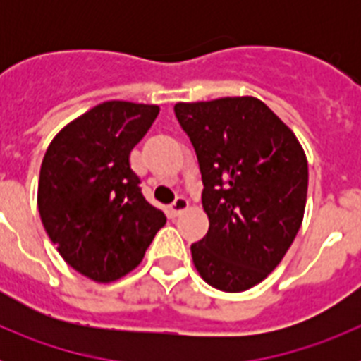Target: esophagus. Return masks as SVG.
<instances>
[{"label": "esophagus", "mask_w": 361, "mask_h": 361, "mask_svg": "<svg viewBox=\"0 0 361 361\" xmlns=\"http://www.w3.org/2000/svg\"><path fill=\"white\" fill-rule=\"evenodd\" d=\"M188 208H190V202H188L186 199H183V197H180V199H177L173 204H171L170 209H168V213H170L171 219H175V216L183 215V213L186 212Z\"/></svg>", "instance_id": "esophagus-1"}]
</instances>
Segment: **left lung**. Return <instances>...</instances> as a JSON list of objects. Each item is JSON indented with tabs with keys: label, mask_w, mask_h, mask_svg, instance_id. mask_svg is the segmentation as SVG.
<instances>
[{
	"label": "left lung",
	"mask_w": 361,
	"mask_h": 361,
	"mask_svg": "<svg viewBox=\"0 0 361 361\" xmlns=\"http://www.w3.org/2000/svg\"><path fill=\"white\" fill-rule=\"evenodd\" d=\"M195 148L209 229L191 244L199 275L247 291L282 262L304 220L307 159L293 130L257 97L177 103Z\"/></svg>",
	"instance_id": "obj_1"
}]
</instances>
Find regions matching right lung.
Instances as JSON below:
<instances>
[{
    "instance_id": "1",
    "label": "right lung",
    "mask_w": 361,
    "mask_h": 361,
    "mask_svg": "<svg viewBox=\"0 0 361 361\" xmlns=\"http://www.w3.org/2000/svg\"><path fill=\"white\" fill-rule=\"evenodd\" d=\"M157 116V104L101 103L66 124L41 162V222L65 262L94 282L135 269L166 224L130 166V152Z\"/></svg>"
}]
</instances>
